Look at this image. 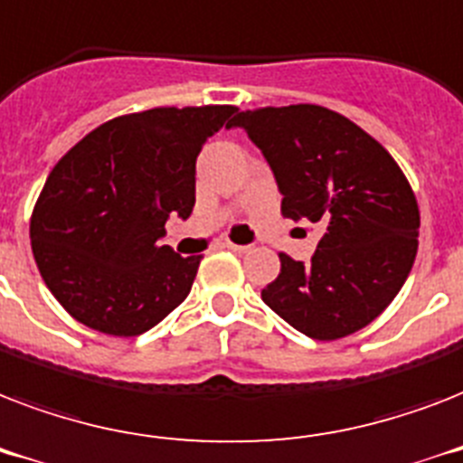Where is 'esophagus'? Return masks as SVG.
Returning a JSON list of instances; mask_svg holds the SVG:
<instances>
[{
  "instance_id": "obj_1",
  "label": "esophagus",
  "mask_w": 463,
  "mask_h": 463,
  "mask_svg": "<svg viewBox=\"0 0 463 463\" xmlns=\"http://www.w3.org/2000/svg\"><path fill=\"white\" fill-rule=\"evenodd\" d=\"M223 245L228 247V250H232V252H250V250H252V245H235L231 240H225Z\"/></svg>"
}]
</instances>
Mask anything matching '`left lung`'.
Returning a JSON list of instances; mask_svg holds the SVG:
<instances>
[{"instance_id": "left-lung-1", "label": "left lung", "mask_w": 463, "mask_h": 463, "mask_svg": "<svg viewBox=\"0 0 463 463\" xmlns=\"http://www.w3.org/2000/svg\"><path fill=\"white\" fill-rule=\"evenodd\" d=\"M276 177L281 213L322 225L312 261L281 254L261 300L300 334L348 336L382 315L418 252L416 196L402 167L351 119L322 105L240 112Z\"/></svg>"}]
</instances>
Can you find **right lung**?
Returning a JSON list of instances; mask_svg holds the SVG:
<instances>
[{
    "instance_id": "obj_1",
    "label": "right lung",
    "mask_w": 463,
    "mask_h": 463,
    "mask_svg": "<svg viewBox=\"0 0 463 463\" xmlns=\"http://www.w3.org/2000/svg\"><path fill=\"white\" fill-rule=\"evenodd\" d=\"M232 105L154 108L83 137L52 167L31 218L43 281L76 322L137 336L189 296L202 257L167 245L170 213L194 209L196 156Z\"/></svg>"
}]
</instances>
